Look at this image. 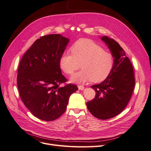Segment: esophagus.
I'll use <instances>...</instances> for the list:
<instances>
[{"instance_id":"1","label":"esophagus","mask_w":151,"mask_h":151,"mask_svg":"<svg viewBox=\"0 0 151 151\" xmlns=\"http://www.w3.org/2000/svg\"><path fill=\"white\" fill-rule=\"evenodd\" d=\"M78 89L80 91H83L84 89V87L83 86H78Z\"/></svg>"}]
</instances>
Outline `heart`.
<instances>
[{
	"label": "heart",
	"instance_id": "b5f03b06",
	"mask_svg": "<svg viewBox=\"0 0 151 151\" xmlns=\"http://www.w3.org/2000/svg\"><path fill=\"white\" fill-rule=\"evenodd\" d=\"M71 53H63L59 58V67L67 75H72L81 63V71L70 78V81L84 84L92 81H104L114 65L113 55L91 40L83 39L71 47Z\"/></svg>",
	"mask_w": 151,
	"mask_h": 151
}]
</instances>
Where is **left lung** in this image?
<instances>
[{
    "label": "left lung",
    "mask_w": 151,
    "mask_h": 151,
    "mask_svg": "<svg viewBox=\"0 0 151 151\" xmlns=\"http://www.w3.org/2000/svg\"><path fill=\"white\" fill-rule=\"evenodd\" d=\"M100 39L113 55L114 65L106 80L91 86L96 92V97L86 105L93 116L105 120L116 116L124 109L131 98L135 81L131 62L119 44L107 36Z\"/></svg>",
    "instance_id": "1"
}]
</instances>
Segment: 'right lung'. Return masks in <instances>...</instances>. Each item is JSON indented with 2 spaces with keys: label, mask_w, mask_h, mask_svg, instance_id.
Masks as SVG:
<instances>
[{
  "label": "right lung",
  "mask_w": 151,
  "mask_h": 151,
  "mask_svg": "<svg viewBox=\"0 0 151 151\" xmlns=\"http://www.w3.org/2000/svg\"><path fill=\"white\" fill-rule=\"evenodd\" d=\"M70 40L60 34L42 37L34 43L19 63L17 84L24 104L36 117L51 121L65 111L69 97L78 89L62 74L59 58Z\"/></svg>",
  "instance_id": "obj_1"
}]
</instances>
